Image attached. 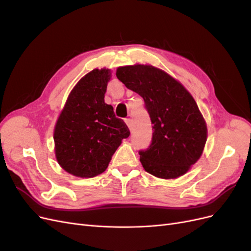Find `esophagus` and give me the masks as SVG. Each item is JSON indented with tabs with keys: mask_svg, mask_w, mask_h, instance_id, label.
Wrapping results in <instances>:
<instances>
[{
	"mask_svg": "<svg viewBox=\"0 0 251 251\" xmlns=\"http://www.w3.org/2000/svg\"><path fill=\"white\" fill-rule=\"evenodd\" d=\"M125 121H126V126H128V128H130V130H132V126H133V121H132V119H131V118H126V119H125Z\"/></svg>",
	"mask_w": 251,
	"mask_h": 251,
	"instance_id": "1",
	"label": "esophagus"
}]
</instances>
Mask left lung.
I'll return each mask as SVG.
<instances>
[{
    "instance_id": "left-lung-1",
    "label": "left lung",
    "mask_w": 251,
    "mask_h": 251,
    "mask_svg": "<svg viewBox=\"0 0 251 251\" xmlns=\"http://www.w3.org/2000/svg\"><path fill=\"white\" fill-rule=\"evenodd\" d=\"M116 76L143 98L153 124L150 147L139 151L143 169L162 179L184 175L199 160L207 139L206 124L193 96L153 66L119 67Z\"/></svg>"
}]
</instances>
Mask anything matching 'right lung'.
I'll use <instances>...</instances> for the list:
<instances>
[{
    "instance_id": "right-lung-1",
    "label": "right lung",
    "mask_w": 251,
    "mask_h": 251,
    "mask_svg": "<svg viewBox=\"0 0 251 251\" xmlns=\"http://www.w3.org/2000/svg\"><path fill=\"white\" fill-rule=\"evenodd\" d=\"M110 78L109 69L86 74L68 96L56 121V160L73 176L92 178L103 173L121 141L130 136L125 121L104 102Z\"/></svg>"
}]
</instances>
